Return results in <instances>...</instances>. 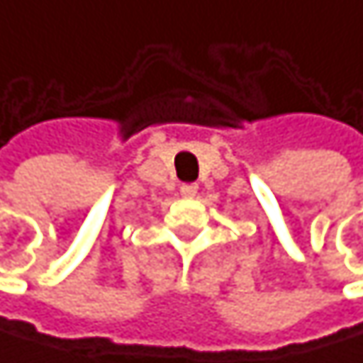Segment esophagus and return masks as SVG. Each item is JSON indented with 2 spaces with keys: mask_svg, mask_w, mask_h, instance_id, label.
<instances>
[{
  "mask_svg": "<svg viewBox=\"0 0 363 363\" xmlns=\"http://www.w3.org/2000/svg\"><path fill=\"white\" fill-rule=\"evenodd\" d=\"M196 192H199V186H196V184H184V186L179 188V194H182L184 199H192V196H196Z\"/></svg>",
  "mask_w": 363,
  "mask_h": 363,
  "instance_id": "esophagus-1",
  "label": "esophagus"
}]
</instances>
